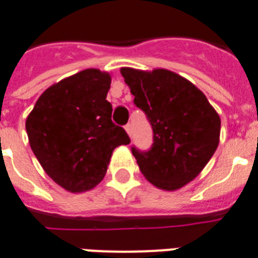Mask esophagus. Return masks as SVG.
<instances>
[{"mask_svg":"<svg viewBox=\"0 0 258 258\" xmlns=\"http://www.w3.org/2000/svg\"><path fill=\"white\" fill-rule=\"evenodd\" d=\"M125 131L129 135V137H132V133H133V127H132V123H127L126 126H125Z\"/></svg>","mask_w":258,"mask_h":258,"instance_id":"34e87169","label":"esophagus"}]
</instances>
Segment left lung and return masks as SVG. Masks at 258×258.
I'll return each mask as SVG.
<instances>
[{"label":"left lung","instance_id":"1","mask_svg":"<svg viewBox=\"0 0 258 258\" xmlns=\"http://www.w3.org/2000/svg\"><path fill=\"white\" fill-rule=\"evenodd\" d=\"M135 105L153 129L148 152L132 153L148 181L175 191L202 172L219 144L221 118L197 86L169 70L152 71L122 67Z\"/></svg>","mask_w":258,"mask_h":258}]
</instances>
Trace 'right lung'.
I'll return each mask as SVG.
<instances>
[{
    "mask_svg": "<svg viewBox=\"0 0 258 258\" xmlns=\"http://www.w3.org/2000/svg\"><path fill=\"white\" fill-rule=\"evenodd\" d=\"M109 73L97 69L48 87L25 121L32 151L43 169L69 192H85L105 177L113 151L131 143L111 121Z\"/></svg>",
    "mask_w": 258,
    "mask_h": 258,
    "instance_id": "add662e5",
    "label": "right lung"
}]
</instances>
